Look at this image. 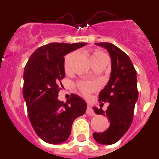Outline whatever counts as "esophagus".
<instances>
[{
	"mask_svg": "<svg viewBox=\"0 0 159 159\" xmlns=\"http://www.w3.org/2000/svg\"><path fill=\"white\" fill-rule=\"evenodd\" d=\"M86 113H87V115H88V116H95V112H94L93 109H92V105L88 104V107H87Z\"/></svg>",
	"mask_w": 159,
	"mask_h": 159,
	"instance_id": "1",
	"label": "esophagus"
}]
</instances>
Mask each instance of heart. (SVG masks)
<instances>
[{
  "label": "heart",
  "instance_id": "obj_1",
  "mask_svg": "<svg viewBox=\"0 0 159 159\" xmlns=\"http://www.w3.org/2000/svg\"><path fill=\"white\" fill-rule=\"evenodd\" d=\"M73 57H74V53L71 52L67 54L65 57V58H64V67L65 71H67V70L69 69L70 64H71V61L73 59ZM102 59H107V55L103 52L100 51V50H94L92 52V54H91V60H92V63L97 61V60H102ZM78 88H80V90L83 94L87 95L92 92H93L94 90L96 89L97 86L95 83L84 81V82L79 83Z\"/></svg>",
  "mask_w": 159,
  "mask_h": 159
}]
</instances>
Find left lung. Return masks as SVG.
<instances>
[{
  "instance_id": "obj_1",
  "label": "left lung",
  "mask_w": 159,
  "mask_h": 159,
  "mask_svg": "<svg viewBox=\"0 0 159 159\" xmlns=\"http://www.w3.org/2000/svg\"><path fill=\"white\" fill-rule=\"evenodd\" d=\"M95 44L107 50L111 59V71L107 84L99 95V102L110 104L106 111L93 107L97 115L107 116L110 127L104 132L94 133L93 137L100 144L111 145L123 137L131 125L139 97L137 75L130 57L121 49L111 43Z\"/></svg>"
}]
</instances>
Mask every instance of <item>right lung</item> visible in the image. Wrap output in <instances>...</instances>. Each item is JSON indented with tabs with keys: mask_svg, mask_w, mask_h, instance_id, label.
<instances>
[{
	"mask_svg": "<svg viewBox=\"0 0 159 159\" xmlns=\"http://www.w3.org/2000/svg\"><path fill=\"white\" fill-rule=\"evenodd\" d=\"M86 44L50 43L38 48L25 67L23 96L29 120L37 135L48 143L65 142L73 121L87 110L86 102L75 94L66 102L57 98L65 77L64 56Z\"/></svg>",
	"mask_w": 159,
	"mask_h": 159,
	"instance_id": "1",
	"label": "right lung"
}]
</instances>
